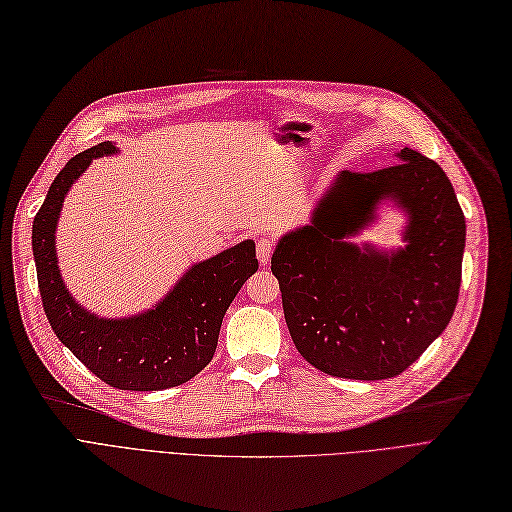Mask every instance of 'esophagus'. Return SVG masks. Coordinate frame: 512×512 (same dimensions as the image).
I'll return each instance as SVG.
<instances>
[{"mask_svg": "<svg viewBox=\"0 0 512 512\" xmlns=\"http://www.w3.org/2000/svg\"><path fill=\"white\" fill-rule=\"evenodd\" d=\"M276 249V242L270 236H263L257 240V259L261 266H268V261Z\"/></svg>", "mask_w": 512, "mask_h": 512, "instance_id": "esophagus-1", "label": "esophagus"}]
</instances>
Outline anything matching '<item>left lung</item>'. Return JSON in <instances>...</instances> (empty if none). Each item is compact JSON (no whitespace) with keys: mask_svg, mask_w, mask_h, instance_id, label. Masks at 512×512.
<instances>
[{"mask_svg":"<svg viewBox=\"0 0 512 512\" xmlns=\"http://www.w3.org/2000/svg\"><path fill=\"white\" fill-rule=\"evenodd\" d=\"M374 172L342 170L310 225L280 238L272 274L295 349L317 370L381 381L404 372L449 325L461 285L466 219L451 180L412 148ZM393 196L409 244L393 254L345 238Z\"/></svg>","mask_w":512,"mask_h":512,"instance_id":"obj_1","label":"left lung"}]
</instances>
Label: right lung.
I'll return each instance as SVG.
<instances>
[{
	"mask_svg": "<svg viewBox=\"0 0 512 512\" xmlns=\"http://www.w3.org/2000/svg\"><path fill=\"white\" fill-rule=\"evenodd\" d=\"M117 146L102 142L68 161L38 210L31 246L46 319L57 338L110 387L161 391L187 383L214 355L225 310L244 280L257 272L255 242L244 240L178 280L166 300L127 319H102L76 304L57 268L55 229L65 195L95 157Z\"/></svg>",
	"mask_w": 512,
	"mask_h": 512,
	"instance_id": "right-lung-1",
	"label": "right lung"
}]
</instances>
